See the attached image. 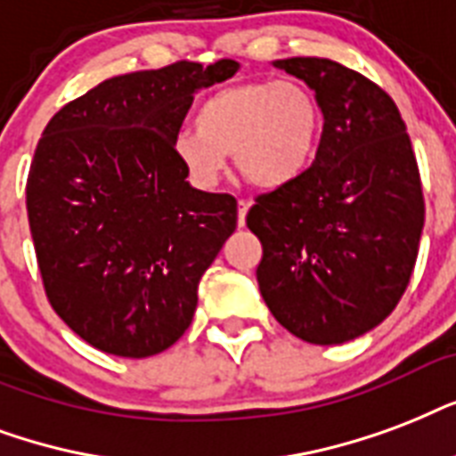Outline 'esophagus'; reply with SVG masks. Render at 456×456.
<instances>
[{"mask_svg": "<svg viewBox=\"0 0 456 456\" xmlns=\"http://www.w3.org/2000/svg\"><path fill=\"white\" fill-rule=\"evenodd\" d=\"M247 209H249V204H247V202H240L238 204V225H245Z\"/></svg>", "mask_w": 456, "mask_h": 456, "instance_id": "34e87169", "label": "esophagus"}]
</instances>
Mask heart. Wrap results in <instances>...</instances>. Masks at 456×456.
I'll return each instance as SVG.
<instances>
[{"instance_id": "obj_1", "label": "heart", "mask_w": 456, "mask_h": 456, "mask_svg": "<svg viewBox=\"0 0 456 456\" xmlns=\"http://www.w3.org/2000/svg\"><path fill=\"white\" fill-rule=\"evenodd\" d=\"M195 126L173 137V154L195 188H216L232 154L245 178L273 190L309 168L323 111L297 80H247L211 93L197 109Z\"/></svg>"}]
</instances>
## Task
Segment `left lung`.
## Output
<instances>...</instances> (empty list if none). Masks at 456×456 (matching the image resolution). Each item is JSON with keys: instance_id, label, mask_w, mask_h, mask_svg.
<instances>
[{"instance_id": "1", "label": "left lung", "mask_w": 456, "mask_h": 456, "mask_svg": "<svg viewBox=\"0 0 456 456\" xmlns=\"http://www.w3.org/2000/svg\"><path fill=\"white\" fill-rule=\"evenodd\" d=\"M273 66L314 90L323 111L316 161L256 197L247 225L261 240V297L283 328L312 345H342L393 314L423 231L411 140L386 90L330 59Z\"/></svg>"}]
</instances>
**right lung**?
<instances>
[{
	"label": "right lung",
	"mask_w": 456,
	"mask_h": 456,
	"mask_svg": "<svg viewBox=\"0 0 456 456\" xmlns=\"http://www.w3.org/2000/svg\"><path fill=\"white\" fill-rule=\"evenodd\" d=\"M238 70L221 59L109 77L42 133L26 185L42 283L63 323L107 354L171 347L238 225L235 197L192 188L173 154L197 90Z\"/></svg>",
	"instance_id": "right-lung-1"
}]
</instances>
